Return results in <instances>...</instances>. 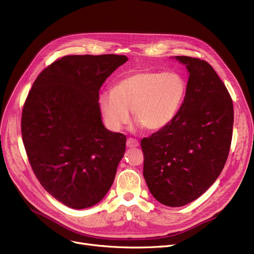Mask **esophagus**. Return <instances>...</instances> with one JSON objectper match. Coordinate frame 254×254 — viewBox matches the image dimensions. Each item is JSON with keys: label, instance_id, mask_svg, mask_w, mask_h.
Masks as SVG:
<instances>
[{"label": "esophagus", "instance_id": "34e87169", "mask_svg": "<svg viewBox=\"0 0 254 254\" xmlns=\"http://www.w3.org/2000/svg\"><path fill=\"white\" fill-rule=\"evenodd\" d=\"M127 146L129 148H135V147H138V146H139V142L136 139L128 138L127 140Z\"/></svg>", "mask_w": 254, "mask_h": 254}]
</instances>
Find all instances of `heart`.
I'll list each match as a JSON object with an SVG mask.
<instances>
[{
	"mask_svg": "<svg viewBox=\"0 0 254 254\" xmlns=\"http://www.w3.org/2000/svg\"><path fill=\"white\" fill-rule=\"evenodd\" d=\"M186 92L188 83L178 72L138 71L119 79L112 90L103 91L99 105L112 130L128 124L130 110L139 127L158 130L178 116Z\"/></svg>",
	"mask_w": 254,
	"mask_h": 254,
	"instance_id": "obj_1",
	"label": "heart"
}]
</instances>
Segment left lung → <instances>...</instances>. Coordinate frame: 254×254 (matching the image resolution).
<instances>
[{"label":"left lung","instance_id":"left-lung-1","mask_svg":"<svg viewBox=\"0 0 254 254\" xmlns=\"http://www.w3.org/2000/svg\"><path fill=\"white\" fill-rule=\"evenodd\" d=\"M189 72L188 92L178 116L141 141L143 175L156 201L181 207L215 182L228 158L234 108L225 85L205 61L175 57Z\"/></svg>","mask_w":254,"mask_h":254}]
</instances>
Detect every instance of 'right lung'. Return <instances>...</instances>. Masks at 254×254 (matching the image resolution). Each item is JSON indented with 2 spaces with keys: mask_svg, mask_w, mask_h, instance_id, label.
I'll list each match as a JSON object with an SVG mask.
<instances>
[{
  "mask_svg": "<svg viewBox=\"0 0 254 254\" xmlns=\"http://www.w3.org/2000/svg\"><path fill=\"white\" fill-rule=\"evenodd\" d=\"M126 56H66L44 69L24 103L21 134L36 177L73 209L101 202L126 151L127 138L102 122L99 90Z\"/></svg>",
  "mask_w": 254,
  "mask_h": 254,
  "instance_id": "add662e5",
  "label": "right lung"
}]
</instances>
